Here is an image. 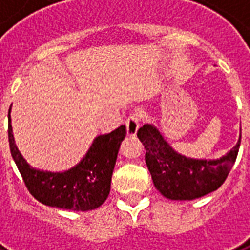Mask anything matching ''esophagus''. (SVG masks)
Returning <instances> with one entry per match:
<instances>
[{
    "label": "esophagus",
    "mask_w": 250,
    "mask_h": 250,
    "mask_svg": "<svg viewBox=\"0 0 250 250\" xmlns=\"http://www.w3.org/2000/svg\"><path fill=\"white\" fill-rule=\"evenodd\" d=\"M140 121L141 117L140 114L137 113H132L127 118V121H125V127H127V133H128L129 136H135L137 133V129L140 127Z\"/></svg>",
    "instance_id": "1"
}]
</instances>
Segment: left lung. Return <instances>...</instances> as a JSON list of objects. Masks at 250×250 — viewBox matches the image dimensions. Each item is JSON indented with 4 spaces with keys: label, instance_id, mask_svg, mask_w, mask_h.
I'll list each match as a JSON object with an SVG mask.
<instances>
[{
    "label": "left lung",
    "instance_id": "1",
    "mask_svg": "<svg viewBox=\"0 0 250 250\" xmlns=\"http://www.w3.org/2000/svg\"><path fill=\"white\" fill-rule=\"evenodd\" d=\"M137 137L145 146V162L153 183L170 200H194L217 190L225 183L236 161L241 135L237 144L219 160H192L179 154L167 144L152 125H144Z\"/></svg>",
    "mask_w": 250,
    "mask_h": 250
}]
</instances>
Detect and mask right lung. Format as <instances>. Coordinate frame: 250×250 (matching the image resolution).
I'll use <instances>...</instances> for the list:
<instances>
[{
  "mask_svg": "<svg viewBox=\"0 0 250 250\" xmlns=\"http://www.w3.org/2000/svg\"><path fill=\"white\" fill-rule=\"evenodd\" d=\"M9 144L27 189L46 206L88 211L101 206L110 193V183L118 152L125 137V125L94 139L82 162L64 172H48L29 166L18 150L9 109Z\"/></svg>",
  "mask_w": 250,
  "mask_h": 250,
  "instance_id": "right-lung-1",
  "label": "right lung"
}]
</instances>
